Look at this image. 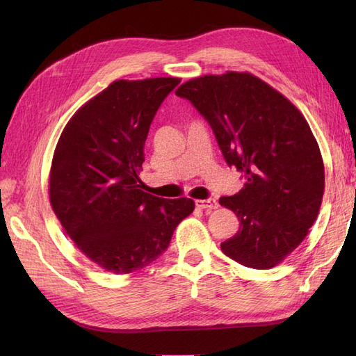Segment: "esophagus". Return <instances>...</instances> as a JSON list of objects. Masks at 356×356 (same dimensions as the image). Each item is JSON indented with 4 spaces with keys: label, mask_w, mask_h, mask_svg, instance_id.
<instances>
[{
    "label": "esophagus",
    "mask_w": 356,
    "mask_h": 356,
    "mask_svg": "<svg viewBox=\"0 0 356 356\" xmlns=\"http://www.w3.org/2000/svg\"><path fill=\"white\" fill-rule=\"evenodd\" d=\"M196 207L200 208V209H217L218 208V202L215 200V199H204V200L197 199L196 200Z\"/></svg>",
    "instance_id": "1"
}]
</instances>
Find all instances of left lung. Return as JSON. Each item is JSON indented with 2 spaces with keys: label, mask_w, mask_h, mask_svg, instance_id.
I'll list each match as a JSON object with an SVG mask.
<instances>
[{
  "label": "left lung",
  "mask_w": 356,
  "mask_h": 356,
  "mask_svg": "<svg viewBox=\"0 0 356 356\" xmlns=\"http://www.w3.org/2000/svg\"><path fill=\"white\" fill-rule=\"evenodd\" d=\"M175 93L207 118L227 165L246 178L238 195L220 199L239 220L222 252L260 270L281 264L316 221L325 188L324 160L305 115L248 71L202 75Z\"/></svg>",
  "instance_id": "1"
}]
</instances>
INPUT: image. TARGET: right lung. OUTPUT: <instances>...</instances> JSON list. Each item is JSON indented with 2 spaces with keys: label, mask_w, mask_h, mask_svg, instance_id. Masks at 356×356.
Listing matches in <instances>:
<instances>
[{
  "label": "right lung",
  "mask_w": 356,
  "mask_h": 356,
  "mask_svg": "<svg viewBox=\"0 0 356 356\" xmlns=\"http://www.w3.org/2000/svg\"><path fill=\"white\" fill-rule=\"evenodd\" d=\"M178 77L115 80L75 111L59 136L49 174L51 209L75 246L105 272L126 275L157 260L188 197L143 190L144 144Z\"/></svg>",
  "instance_id": "obj_1"
}]
</instances>
